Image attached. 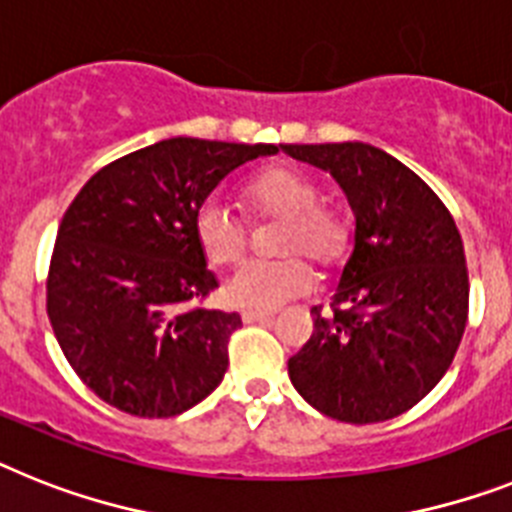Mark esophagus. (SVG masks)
<instances>
[{"mask_svg":"<svg viewBox=\"0 0 512 512\" xmlns=\"http://www.w3.org/2000/svg\"><path fill=\"white\" fill-rule=\"evenodd\" d=\"M273 317H275V311H268V309H244V311H242L244 324L268 322V319H273Z\"/></svg>","mask_w":512,"mask_h":512,"instance_id":"obj_1","label":"esophagus"}]
</instances>
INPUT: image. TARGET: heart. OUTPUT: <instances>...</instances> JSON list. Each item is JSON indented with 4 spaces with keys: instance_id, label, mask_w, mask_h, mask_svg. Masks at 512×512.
<instances>
[{
    "instance_id": "heart-1",
    "label": "heart",
    "mask_w": 512,
    "mask_h": 512,
    "mask_svg": "<svg viewBox=\"0 0 512 512\" xmlns=\"http://www.w3.org/2000/svg\"><path fill=\"white\" fill-rule=\"evenodd\" d=\"M242 198L250 219L283 221L275 237V252L283 257L242 265L224 288L231 304L275 309L311 291L314 270L306 260L317 262L322 273H332L348 260L353 244L348 221L319 203V185L306 172L268 167L244 185ZM193 234L213 268H229L250 247V224L216 198L195 208Z\"/></svg>"
}]
</instances>
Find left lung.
<instances>
[{
  "mask_svg": "<svg viewBox=\"0 0 512 512\" xmlns=\"http://www.w3.org/2000/svg\"><path fill=\"white\" fill-rule=\"evenodd\" d=\"M283 149L330 172L355 213L353 255L330 314L311 309L291 384L332 420H391L443 379L464 335L469 273L456 221L428 182L376 146Z\"/></svg>",
  "mask_w": 512,
  "mask_h": 512,
  "instance_id": "obj_1",
  "label": "left lung"
}]
</instances>
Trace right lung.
<instances>
[{"label":"right lung","mask_w":512,"mask_h":512,"mask_svg":"<svg viewBox=\"0 0 512 512\" xmlns=\"http://www.w3.org/2000/svg\"><path fill=\"white\" fill-rule=\"evenodd\" d=\"M275 151L177 136L105 164L66 208L46 309L69 366L102 402L175 417L221 384L242 317L203 306L219 283L193 216L229 172Z\"/></svg>","instance_id":"obj_1"}]
</instances>
